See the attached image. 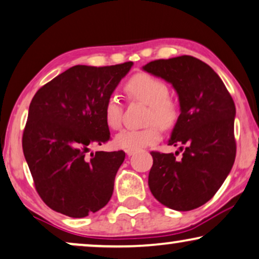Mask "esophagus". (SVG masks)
Here are the masks:
<instances>
[{"mask_svg":"<svg viewBox=\"0 0 259 259\" xmlns=\"http://www.w3.org/2000/svg\"><path fill=\"white\" fill-rule=\"evenodd\" d=\"M136 154V151H132V150H127L126 151V155H127V156H133V155H135Z\"/></svg>","mask_w":259,"mask_h":259,"instance_id":"1","label":"esophagus"}]
</instances>
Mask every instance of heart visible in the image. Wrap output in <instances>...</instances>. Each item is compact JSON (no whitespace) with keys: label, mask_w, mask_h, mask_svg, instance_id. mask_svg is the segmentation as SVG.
I'll return each mask as SVG.
<instances>
[{"label":"heart","mask_w":259,"mask_h":259,"mask_svg":"<svg viewBox=\"0 0 259 259\" xmlns=\"http://www.w3.org/2000/svg\"><path fill=\"white\" fill-rule=\"evenodd\" d=\"M130 101L148 104L146 127L125 129L115 137V146L124 150L139 151L156 143L161 139V127H171L180 115L178 103L170 98L169 90L164 81L149 73L134 74L123 86ZM105 123L113 130L122 126L123 104L115 95L109 96L103 105Z\"/></svg>","instance_id":"heart-1"}]
</instances>
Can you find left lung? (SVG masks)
I'll list each match as a JSON object with an SVG mask.
<instances>
[{
  "label": "left lung",
  "mask_w": 259,
  "mask_h": 259,
  "mask_svg": "<svg viewBox=\"0 0 259 259\" xmlns=\"http://www.w3.org/2000/svg\"><path fill=\"white\" fill-rule=\"evenodd\" d=\"M143 70L177 90L181 113L168 144L184 150L181 158L179 151H151L150 192L175 211L198 208L214 196L234 163V102L219 75L191 55L150 61Z\"/></svg>",
  "instance_id": "1"
}]
</instances>
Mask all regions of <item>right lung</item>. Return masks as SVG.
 <instances>
[{
    "mask_svg": "<svg viewBox=\"0 0 259 259\" xmlns=\"http://www.w3.org/2000/svg\"><path fill=\"white\" fill-rule=\"evenodd\" d=\"M132 66L75 65L34 95L22 149L37 194L53 211L84 218L111 198L125 153L90 147L110 140L103 105Z\"/></svg>",
    "mask_w": 259,
    "mask_h": 259,
    "instance_id": "add662e5",
    "label": "right lung"
}]
</instances>
